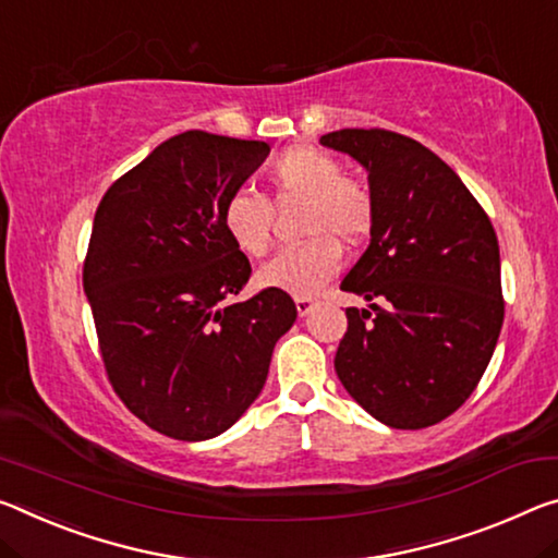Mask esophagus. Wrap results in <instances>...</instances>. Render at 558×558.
Listing matches in <instances>:
<instances>
[{
  "instance_id": "esophagus-1",
  "label": "esophagus",
  "mask_w": 558,
  "mask_h": 558,
  "mask_svg": "<svg viewBox=\"0 0 558 558\" xmlns=\"http://www.w3.org/2000/svg\"><path fill=\"white\" fill-rule=\"evenodd\" d=\"M295 307H298V315H300V317H305V315H311V313H313L315 300H313V298H307V295H303V298H295Z\"/></svg>"
}]
</instances>
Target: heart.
Returning <instances> with one entry per match:
<instances>
[{"label": "heart", "mask_w": 558, "mask_h": 558, "mask_svg": "<svg viewBox=\"0 0 558 558\" xmlns=\"http://www.w3.org/2000/svg\"><path fill=\"white\" fill-rule=\"evenodd\" d=\"M276 201H305L303 245L286 247L258 270L263 288L313 295L342 268L340 243L355 245L373 226V196L344 175L338 158L315 146H293L270 171ZM220 226L238 251L260 258L270 247L272 208L260 193L238 189L220 206Z\"/></svg>", "instance_id": "obj_1"}]
</instances>
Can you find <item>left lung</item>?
<instances>
[{"label": "left lung", "instance_id": "1", "mask_svg": "<svg viewBox=\"0 0 558 558\" xmlns=\"http://www.w3.org/2000/svg\"><path fill=\"white\" fill-rule=\"evenodd\" d=\"M320 144L365 168L375 210L367 251L340 282L367 307L344 313L335 373L387 427H429L464 404L497 348V233L462 179L420 141L340 129Z\"/></svg>", "mask_w": 558, "mask_h": 558}]
</instances>
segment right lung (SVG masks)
Listing matches in <instances>:
<instances>
[{
    "label": "right lung",
    "mask_w": 558,
    "mask_h": 558,
    "mask_svg": "<svg viewBox=\"0 0 558 558\" xmlns=\"http://www.w3.org/2000/svg\"><path fill=\"white\" fill-rule=\"evenodd\" d=\"M270 146L185 131L123 173L96 208L84 293L113 390L148 427L203 441L260 395L298 307L282 290L235 303L251 263L220 226L228 193Z\"/></svg>",
    "instance_id": "right-lung-1"
}]
</instances>
